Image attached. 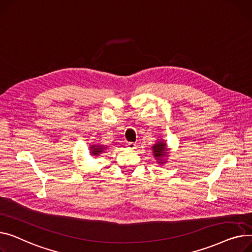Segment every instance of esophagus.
Returning a JSON list of instances; mask_svg holds the SVG:
<instances>
[{"label":"esophagus","mask_w":252,"mask_h":252,"mask_svg":"<svg viewBox=\"0 0 252 252\" xmlns=\"http://www.w3.org/2000/svg\"><path fill=\"white\" fill-rule=\"evenodd\" d=\"M127 149L128 150H135L136 149V143H134V142H129V143H127Z\"/></svg>","instance_id":"obj_1"}]
</instances>
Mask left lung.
<instances>
[{"mask_svg":"<svg viewBox=\"0 0 252 252\" xmlns=\"http://www.w3.org/2000/svg\"><path fill=\"white\" fill-rule=\"evenodd\" d=\"M153 156L157 159L158 165H164L167 162V158L169 156V151L167 146V142L162 139H158L157 142L152 146Z\"/></svg>","mask_w":252,"mask_h":252,"instance_id":"obj_1","label":"left lung"}]
</instances>
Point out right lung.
Wrapping results in <instances>:
<instances>
[{
	"label": "right lung",
	"mask_w": 252,
	"mask_h": 252,
	"mask_svg": "<svg viewBox=\"0 0 252 252\" xmlns=\"http://www.w3.org/2000/svg\"><path fill=\"white\" fill-rule=\"evenodd\" d=\"M108 147L103 146L102 144H92L90 145V155L92 157H98L101 155L103 152H105Z\"/></svg>",
	"instance_id": "1"
}]
</instances>
